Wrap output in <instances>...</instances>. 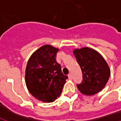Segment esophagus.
<instances>
[{"label": "esophagus", "mask_w": 121, "mask_h": 121, "mask_svg": "<svg viewBox=\"0 0 121 121\" xmlns=\"http://www.w3.org/2000/svg\"><path fill=\"white\" fill-rule=\"evenodd\" d=\"M68 77H69V80H72V79H73V75H72V74L71 73L69 74Z\"/></svg>", "instance_id": "obj_1"}]
</instances>
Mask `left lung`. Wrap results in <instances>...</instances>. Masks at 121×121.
I'll return each instance as SVG.
<instances>
[{
  "label": "left lung",
  "mask_w": 121,
  "mask_h": 121,
  "mask_svg": "<svg viewBox=\"0 0 121 121\" xmlns=\"http://www.w3.org/2000/svg\"><path fill=\"white\" fill-rule=\"evenodd\" d=\"M83 74V81L77 87L80 93L91 96L101 91L110 76V69L104 58L96 50L89 47L73 50Z\"/></svg>",
  "instance_id": "obj_1"
}]
</instances>
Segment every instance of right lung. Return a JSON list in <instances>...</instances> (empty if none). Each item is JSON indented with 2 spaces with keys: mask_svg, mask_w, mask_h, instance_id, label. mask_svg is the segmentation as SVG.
I'll return each mask as SVG.
<instances>
[{
  "mask_svg": "<svg viewBox=\"0 0 121 121\" xmlns=\"http://www.w3.org/2000/svg\"><path fill=\"white\" fill-rule=\"evenodd\" d=\"M59 48L45 45L35 51L28 61L25 82L32 96L43 102H52L60 96L68 76L56 61Z\"/></svg>",
  "mask_w": 121,
  "mask_h": 121,
  "instance_id": "add662e5",
  "label": "right lung"
}]
</instances>
